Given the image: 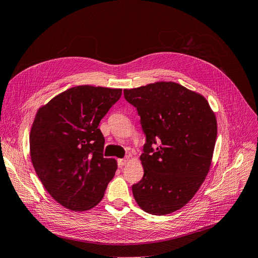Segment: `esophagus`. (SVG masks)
Here are the masks:
<instances>
[{
    "label": "esophagus",
    "instance_id": "34e87169",
    "mask_svg": "<svg viewBox=\"0 0 258 258\" xmlns=\"http://www.w3.org/2000/svg\"><path fill=\"white\" fill-rule=\"evenodd\" d=\"M127 163V157H124V159H119L118 160V166L119 167H123L124 165Z\"/></svg>",
    "mask_w": 258,
    "mask_h": 258
}]
</instances>
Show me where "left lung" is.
Here are the masks:
<instances>
[{
    "instance_id": "left-lung-1",
    "label": "left lung",
    "mask_w": 258,
    "mask_h": 258,
    "mask_svg": "<svg viewBox=\"0 0 258 258\" xmlns=\"http://www.w3.org/2000/svg\"><path fill=\"white\" fill-rule=\"evenodd\" d=\"M146 135L144 177L132 190L141 209L165 215L187 204L209 171L218 127L201 94L176 82L124 90Z\"/></svg>"
}]
</instances>
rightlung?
I'll list each match as a JSON object with an SVG mask.
<instances>
[{"instance_id": "right-lung-1", "label": "right lung", "mask_w": 258, "mask_h": 258, "mask_svg": "<svg viewBox=\"0 0 258 258\" xmlns=\"http://www.w3.org/2000/svg\"><path fill=\"white\" fill-rule=\"evenodd\" d=\"M121 89L78 86L38 110L30 134L31 160L55 202L85 211L102 201L117 170L104 157L99 122L121 97Z\"/></svg>"}]
</instances>
